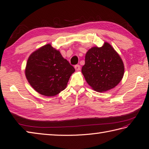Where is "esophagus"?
I'll list each match as a JSON object with an SVG mask.
<instances>
[{
	"label": "esophagus",
	"instance_id": "esophagus-1",
	"mask_svg": "<svg viewBox=\"0 0 149 149\" xmlns=\"http://www.w3.org/2000/svg\"><path fill=\"white\" fill-rule=\"evenodd\" d=\"M74 68H75V70L76 71H79L80 70V69H81V66H79V65H75V66H74Z\"/></svg>",
	"mask_w": 149,
	"mask_h": 149
}]
</instances>
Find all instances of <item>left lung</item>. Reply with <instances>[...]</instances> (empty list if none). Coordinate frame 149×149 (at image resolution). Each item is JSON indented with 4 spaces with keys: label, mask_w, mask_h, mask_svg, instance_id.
Returning <instances> with one entry per match:
<instances>
[{
    "label": "left lung",
    "mask_w": 149,
    "mask_h": 149,
    "mask_svg": "<svg viewBox=\"0 0 149 149\" xmlns=\"http://www.w3.org/2000/svg\"><path fill=\"white\" fill-rule=\"evenodd\" d=\"M123 61L114 48L104 42L101 47L94 46L85 55V64L82 74L91 88L104 92L114 88L123 77Z\"/></svg>",
    "instance_id": "left-lung-1"
}]
</instances>
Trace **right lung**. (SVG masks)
Masks as SVG:
<instances>
[{
	"instance_id": "1",
	"label": "right lung",
	"mask_w": 149,
	"mask_h": 149,
	"mask_svg": "<svg viewBox=\"0 0 149 149\" xmlns=\"http://www.w3.org/2000/svg\"><path fill=\"white\" fill-rule=\"evenodd\" d=\"M74 67L64 59L59 50L48 44L29 56L25 75L31 86L39 94L55 96L66 88Z\"/></svg>"
}]
</instances>
